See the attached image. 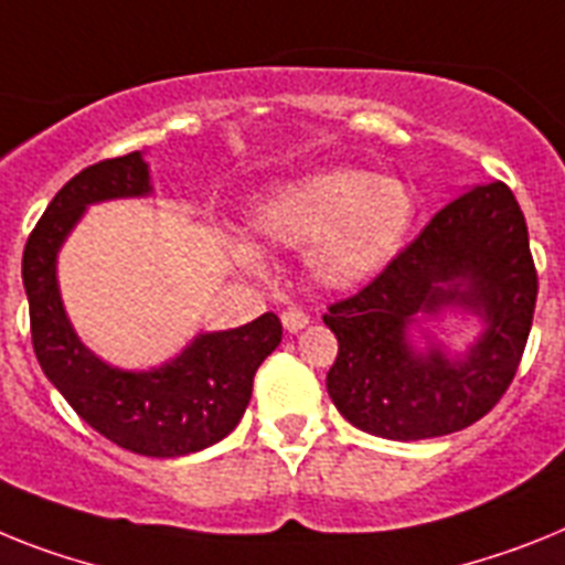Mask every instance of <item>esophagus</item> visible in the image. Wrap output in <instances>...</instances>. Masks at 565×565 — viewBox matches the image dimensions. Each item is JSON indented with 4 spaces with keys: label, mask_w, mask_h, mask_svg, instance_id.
I'll return each mask as SVG.
<instances>
[{
    "label": "esophagus",
    "mask_w": 565,
    "mask_h": 565,
    "mask_svg": "<svg viewBox=\"0 0 565 565\" xmlns=\"http://www.w3.org/2000/svg\"><path fill=\"white\" fill-rule=\"evenodd\" d=\"M281 324L287 333H298V330H305V327L310 324V316H307L305 310H296V307H290V310L281 312Z\"/></svg>",
    "instance_id": "1"
}]
</instances>
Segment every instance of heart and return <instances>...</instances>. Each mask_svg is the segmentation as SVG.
I'll use <instances>...</instances> for the list:
<instances>
[{
    "label": "heart",
    "instance_id": "b5f03b06",
    "mask_svg": "<svg viewBox=\"0 0 565 565\" xmlns=\"http://www.w3.org/2000/svg\"><path fill=\"white\" fill-rule=\"evenodd\" d=\"M414 194L396 178L335 166L273 189L249 215L255 241L269 249H305L312 278L333 290L373 281L405 246L414 224ZM230 258L260 273L255 246L232 241Z\"/></svg>",
    "mask_w": 565,
    "mask_h": 565
}]
</instances>
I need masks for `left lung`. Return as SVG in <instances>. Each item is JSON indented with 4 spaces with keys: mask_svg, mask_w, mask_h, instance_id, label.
Returning a JSON list of instances; mask_svg holds the SVG:
<instances>
[{
    "mask_svg": "<svg viewBox=\"0 0 565 565\" xmlns=\"http://www.w3.org/2000/svg\"><path fill=\"white\" fill-rule=\"evenodd\" d=\"M537 305V269L514 192L494 180L436 212L367 287L330 305L339 339L327 393L339 414L382 439H430L462 430L509 391ZM445 309L480 315L487 330L466 356L406 330Z\"/></svg>",
    "mask_w": 565,
    "mask_h": 565,
    "instance_id": "8db88e82",
    "label": "left lung"
}]
</instances>
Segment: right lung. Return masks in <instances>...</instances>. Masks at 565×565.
Returning a JSON list of instances; mask_svg holds the SVG:
<instances>
[{
	"label": "right lung",
	"instance_id": "obj_1",
	"mask_svg": "<svg viewBox=\"0 0 565 565\" xmlns=\"http://www.w3.org/2000/svg\"><path fill=\"white\" fill-rule=\"evenodd\" d=\"M151 192L140 151L99 160L65 183L49 203L22 253V284L31 310L33 353L42 373L79 419L143 457H186L221 443L244 416L260 362L281 344V321L264 312L235 330L201 333L178 359L151 371H120L99 362L65 316L56 253L85 206Z\"/></svg>",
	"mask_w": 565,
	"mask_h": 565
}]
</instances>
